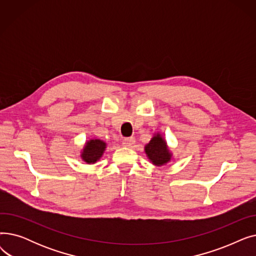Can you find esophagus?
Segmentation results:
<instances>
[{
	"instance_id": "obj_1",
	"label": "esophagus",
	"mask_w": 256,
	"mask_h": 256,
	"mask_svg": "<svg viewBox=\"0 0 256 256\" xmlns=\"http://www.w3.org/2000/svg\"><path fill=\"white\" fill-rule=\"evenodd\" d=\"M136 143V139L134 137H128V138H124L122 141L124 146L126 147H132V145Z\"/></svg>"
}]
</instances>
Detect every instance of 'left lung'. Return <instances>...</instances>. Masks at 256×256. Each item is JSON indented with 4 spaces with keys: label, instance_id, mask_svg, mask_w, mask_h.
<instances>
[{
    "label": "left lung",
    "instance_id": "left-lung-1",
    "mask_svg": "<svg viewBox=\"0 0 256 256\" xmlns=\"http://www.w3.org/2000/svg\"><path fill=\"white\" fill-rule=\"evenodd\" d=\"M144 150L150 162L158 167L166 165L172 160V152L160 132L154 134L152 140L145 145Z\"/></svg>",
    "mask_w": 256,
    "mask_h": 256
}]
</instances>
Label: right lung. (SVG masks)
Wrapping results in <instances>:
<instances>
[{
    "instance_id": "add662e5",
    "label": "right lung",
    "mask_w": 256,
    "mask_h": 256,
    "mask_svg": "<svg viewBox=\"0 0 256 256\" xmlns=\"http://www.w3.org/2000/svg\"><path fill=\"white\" fill-rule=\"evenodd\" d=\"M106 148V143L100 139H90L88 140L82 152H80V158L87 164H94L102 156Z\"/></svg>"
}]
</instances>
